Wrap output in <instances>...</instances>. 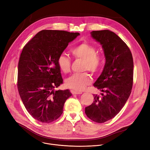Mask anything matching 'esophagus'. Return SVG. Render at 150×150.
Here are the masks:
<instances>
[{
	"instance_id": "obj_1",
	"label": "esophagus",
	"mask_w": 150,
	"mask_h": 150,
	"mask_svg": "<svg viewBox=\"0 0 150 150\" xmlns=\"http://www.w3.org/2000/svg\"><path fill=\"white\" fill-rule=\"evenodd\" d=\"M73 95H78V94H82V92H80V91H71Z\"/></svg>"
}]
</instances>
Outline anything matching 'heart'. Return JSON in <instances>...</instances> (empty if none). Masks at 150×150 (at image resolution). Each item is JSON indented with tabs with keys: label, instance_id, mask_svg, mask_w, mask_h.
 <instances>
[{
	"label": "heart",
	"instance_id": "heart-1",
	"mask_svg": "<svg viewBox=\"0 0 150 150\" xmlns=\"http://www.w3.org/2000/svg\"><path fill=\"white\" fill-rule=\"evenodd\" d=\"M71 53L75 59L84 62L83 71H88L95 75L99 72L103 66V57L97 54V49L95 46L87 42H83L74 47L71 50ZM57 64L63 73L68 74L71 71V60L65 55L59 56ZM91 83L92 78L86 72L73 75L66 81V86L69 88L76 91H82Z\"/></svg>",
	"mask_w": 150,
	"mask_h": 150
}]
</instances>
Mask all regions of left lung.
Instances as JSON below:
<instances>
[{"label":"left lung","instance_id":"8db88e82","mask_svg":"<svg viewBox=\"0 0 150 150\" xmlns=\"http://www.w3.org/2000/svg\"><path fill=\"white\" fill-rule=\"evenodd\" d=\"M92 37L101 44L105 63L101 75L94 83L101 95H93L92 104L85 108L87 116L98 123L114 117L130 95L133 81V59L122 40L109 30L93 31Z\"/></svg>","mask_w":150,"mask_h":150}]
</instances>
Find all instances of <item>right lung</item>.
<instances>
[{
  "instance_id": "right-lung-1",
  "label": "right lung",
  "mask_w": 150,
  "mask_h": 150,
  "mask_svg": "<svg viewBox=\"0 0 150 150\" xmlns=\"http://www.w3.org/2000/svg\"><path fill=\"white\" fill-rule=\"evenodd\" d=\"M78 33L42 30L23 47L18 64V91L28 113L37 121L50 123L62 115L68 89L54 91L63 84L57 59Z\"/></svg>"
}]
</instances>
